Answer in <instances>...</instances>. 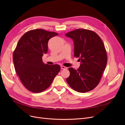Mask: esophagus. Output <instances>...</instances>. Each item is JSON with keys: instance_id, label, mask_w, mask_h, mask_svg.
I'll return each mask as SVG.
<instances>
[{"instance_id": "1", "label": "esophagus", "mask_w": 125, "mask_h": 125, "mask_svg": "<svg viewBox=\"0 0 125 125\" xmlns=\"http://www.w3.org/2000/svg\"><path fill=\"white\" fill-rule=\"evenodd\" d=\"M61 68L62 69H67V67L64 66H61Z\"/></svg>"}]
</instances>
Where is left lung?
Returning a JSON list of instances; mask_svg holds the SVG:
<instances>
[{"label": "left lung", "instance_id": "left-lung-1", "mask_svg": "<svg viewBox=\"0 0 125 125\" xmlns=\"http://www.w3.org/2000/svg\"><path fill=\"white\" fill-rule=\"evenodd\" d=\"M65 35L73 39L74 56L81 62L77 70L68 68L70 75L66 81L75 91L88 92L99 84L105 69L107 57L104 44L96 33L88 29H75Z\"/></svg>", "mask_w": 125, "mask_h": 125}]
</instances>
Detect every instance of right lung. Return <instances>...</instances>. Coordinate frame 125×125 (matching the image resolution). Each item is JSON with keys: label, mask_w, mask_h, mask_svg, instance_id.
Wrapping results in <instances>:
<instances>
[{"label": "right lung", "mask_w": 125, "mask_h": 125, "mask_svg": "<svg viewBox=\"0 0 125 125\" xmlns=\"http://www.w3.org/2000/svg\"><path fill=\"white\" fill-rule=\"evenodd\" d=\"M56 32L42 29L30 30L19 39L13 53L16 73L24 87L33 93L48 89L61 67L57 64H44L42 59L48 50L49 39Z\"/></svg>", "instance_id": "obj_1"}]
</instances>
